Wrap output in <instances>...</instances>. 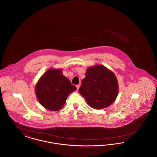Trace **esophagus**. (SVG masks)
<instances>
[{
    "instance_id": "1",
    "label": "esophagus",
    "mask_w": 157,
    "mask_h": 157,
    "mask_svg": "<svg viewBox=\"0 0 157 157\" xmlns=\"http://www.w3.org/2000/svg\"><path fill=\"white\" fill-rule=\"evenodd\" d=\"M79 87H80V85H79H79H76V88H77V90H79Z\"/></svg>"
}]
</instances>
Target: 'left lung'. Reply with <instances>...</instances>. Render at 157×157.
<instances>
[{
  "label": "left lung",
  "instance_id": "8db88e82",
  "mask_svg": "<svg viewBox=\"0 0 157 157\" xmlns=\"http://www.w3.org/2000/svg\"><path fill=\"white\" fill-rule=\"evenodd\" d=\"M82 81L79 92L94 109L108 107L118 95V84L114 74L99 65L88 67Z\"/></svg>",
  "mask_w": 157,
  "mask_h": 157
}]
</instances>
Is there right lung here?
Here are the masks:
<instances>
[{
  "label": "right lung",
  "instance_id": "right-lung-1",
  "mask_svg": "<svg viewBox=\"0 0 157 157\" xmlns=\"http://www.w3.org/2000/svg\"><path fill=\"white\" fill-rule=\"evenodd\" d=\"M76 90V86L62 74L61 69H50L38 81L35 92L40 104L55 111L62 108L68 95Z\"/></svg>",
  "mask_w": 157,
  "mask_h": 157
}]
</instances>
